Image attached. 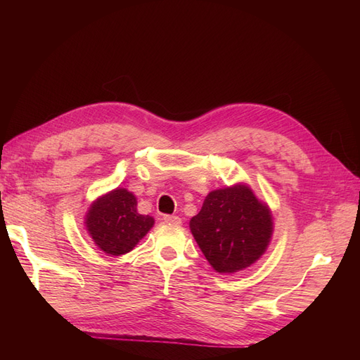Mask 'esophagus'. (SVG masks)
<instances>
[{
    "instance_id": "obj_1",
    "label": "esophagus",
    "mask_w": 360,
    "mask_h": 360,
    "mask_svg": "<svg viewBox=\"0 0 360 360\" xmlns=\"http://www.w3.org/2000/svg\"><path fill=\"white\" fill-rule=\"evenodd\" d=\"M163 221H165L167 224H172V225H180V224H181L180 217H179V216H174V214L163 216Z\"/></svg>"
}]
</instances>
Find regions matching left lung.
Returning <instances> with one entry per match:
<instances>
[{
    "label": "left lung",
    "instance_id": "8db88e82",
    "mask_svg": "<svg viewBox=\"0 0 360 360\" xmlns=\"http://www.w3.org/2000/svg\"><path fill=\"white\" fill-rule=\"evenodd\" d=\"M189 226L210 266L219 274H234L266 252L274 219L250 188L236 184L207 195Z\"/></svg>",
    "mask_w": 360,
    "mask_h": 360
}]
</instances>
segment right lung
Masks as SVG:
<instances>
[{
	"mask_svg": "<svg viewBox=\"0 0 360 360\" xmlns=\"http://www.w3.org/2000/svg\"><path fill=\"white\" fill-rule=\"evenodd\" d=\"M136 198L124 188H117L97 198L85 216L86 231L94 245L108 255H123L132 250L155 219L139 214Z\"/></svg>",
	"mask_w": 360,
	"mask_h": 360,
	"instance_id": "obj_1",
	"label": "right lung"
}]
</instances>
